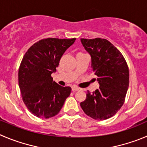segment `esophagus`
Returning a JSON list of instances; mask_svg holds the SVG:
<instances>
[{
    "mask_svg": "<svg viewBox=\"0 0 147 147\" xmlns=\"http://www.w3.org/2000/svg\"><path fill=\"white\" fill-rule=\"evenodd\" d=\"M80 88L78 87V86H73L72 87V90H73V91H78V90H80Z\"/></svg>",
    "mask_w": 147,
    "mask_h": 147,
    "instance_id": "34e87169",
    "label": "esophagus"
}]
</instances>
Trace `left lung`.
<instances>
[{"mask_svg": "<svg viewBox=\"0 0 147 147\" xmlns=\"http://www.w3.org/2000/svg\"><path fill=\"white\" fill-rule=\"evenodd\" d=\"M82 44L91 57V68L99 88L80 103L83 112L94 120H107L124 104L129 86V70L123 54L106 39H84Z\"/></svg>", "mask_w": 147, "mask_h": 147, "instance_id": "1", "label": "left lung"}]
</instances>
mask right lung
Wrapping results in <instances>:
<instances>
[{
  "mask_svg": "<svg viewBox=\"0 0 147 147\" xmlns=\"http://www.w3.org/2000/svg\"><path fill=\"white\" fill-rule=\"evenodd\" d=\"M72 39L46 38L27 50L20 64L18 80L23 101L32 115L50 118L59 112L71 88L63 87L53 80L62 55L75 41Z\"/></svg>",
  "mask_w": 147,
  "mask_h": 147,
  "instance_id": "add662e5",
  "label": "right lung"
}]
</instances>
